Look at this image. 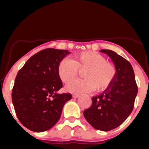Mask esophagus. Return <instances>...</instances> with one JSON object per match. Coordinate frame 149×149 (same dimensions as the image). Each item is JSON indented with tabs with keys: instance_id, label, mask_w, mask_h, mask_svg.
<instances>
[{
	"instance_id": "34e87169",
	"label": "esophagus",
	"mask_w": 149,
	"mask_h": 149,
	"mask_svg": "<svg viewBox=\"0 0 149 149\" xmlns=\"http://www.w3.org/2000/svg\"><path fill=\"white\" fill-rule=\"evenodd\" d=\"M78 97H79V94H73V98H78Z\"/></svg>"
}]
</instances>
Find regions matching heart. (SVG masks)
Here are the masks:
<instances>
[{"label":"heart","instance_id":"b5f03b06","mask_svg":"<svg viewBox=\"0 0 149 149\" xmlns=\"http://www.w3.org/2000/svg\"><path fill=\"white\" fill-rule=\"evenodd\" d=\"M84 79L73 81L67 84L65 89L70 93L82 94L94 88L102 91L107 88L116 76V68L102 54L87 51L75 55L71 60L64 58L58 65V74L61 80L68 83L78 76L79 70H84Z\"/></svg>","mask_w":149,"mask_h":149}]
</instances>
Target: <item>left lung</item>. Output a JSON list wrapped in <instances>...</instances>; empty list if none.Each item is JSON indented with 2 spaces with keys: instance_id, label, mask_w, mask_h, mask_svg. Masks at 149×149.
Listing matches in <instances>:
<instances>
[{
  "instance_id": "obj_1",
  "label": "left lung",
  "mask_w": 149,
  "mask_h": 149,
  "mask_svg": "<svg viewBox=\"0 0 149 149\" xmlns=\"http://www.w3.org/2000/svg\"><path fill=\"white\" fill-rule=\"evenodd\" d=\"M116 68L115 79L107 88L92 97V104L84 111L86 121L97 130L109 131L124 123L133 109L138 93L134 71L130 63L109 49H101Z\"/></svg>"
}]
</instances>
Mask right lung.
I'll list each match as a JSON object with an SVG mask.
<instances>
[{
    "instance_id": "1",
    "label": "right lung",
    "mask_w": 149,
    "mask_h": 149,
    "mask_svg": "<svg viewBox=\"0 0 149 149\" xmlns=\"http://www.w3.org/2000/svg\"><path fill=\"white\" fill-rule=\"evenodd\" d=\"M70 52L47 48L34 54L17 73L12 90V102L18 119L29 130L44 132L61 116L70 93L58 94L63 83L58 65Z\"/></svg>"
}]
</instances>
